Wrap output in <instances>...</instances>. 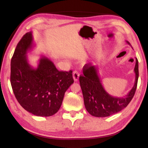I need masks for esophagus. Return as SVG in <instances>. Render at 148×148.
Returning a JSON list of instances; mask_svg holds the SVG:
<instances>
[{
	"label": "esophagus",
	"mask_w": 148,
	"mask_h": 148,
	"mask_svg": "<svg viewBox=\"0 0 148 148\" xmlns=\"http://www.w3.org/2000/svg\"><path fill=\"white\" fill-rule=\"evenodd\" d=\"M79 72L77 71H74L73 72V78H74V80L75 81H77L78 80V79H79Z\"/></svg>",
	"instance_id": "1"
}]
</instances>
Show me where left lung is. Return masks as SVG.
Returning a JSON list of instances; mask_svg holds the SVG:
<instances>
[{
	"mask_svg": "<svg viewBox=\"0 0 148 148\" xmlns=\"http://www.w3.org/2000/svg\"><path fill=\"white\" fill-rule=\"evenodd\" d=\"M127 42L130 45L128 41ZM136 59L134 85L124 97H115L109 95L102 86L98 74V68L90 64L84 66L83 74L79 76V83L84 106L91 115L95 117H107L121 111L128 105L136 91L139 77V64L137 58Z\"/></svg>",
	"mask_w": 148,
	"mask_h": 148,
	"instance_id": "1",
	"label": "left lung"
}]
</instances>
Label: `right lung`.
<instances>
[{
	"instance_id": "1",
	"label": "right lung",
	"mask_w": 148,
	"mask_h": 148,
	"mask_svg": "<svg viewBox=\"0 0 148 148\" xmlns=\"http://www.w3.org/2000/svg\"><path fill=\"white\" fill-rule=\"evenodd\" d=\"M33 47L32 32L18 43L11 62V84L22 108L37 116H51L58 111L65 93L74 83L72 71H59L48 58L42 56L34 68L27 52Z\"/></svg>"
}]
</instances>
